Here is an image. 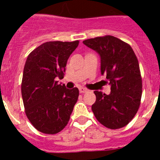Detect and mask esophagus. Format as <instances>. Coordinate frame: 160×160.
<instances>
[{"label":"esophagus","mask_w":160,"mask_h":160,"mask_svg":"<svg viewBox=\"0 0 160 160\" xmlns=\"http://www.w3.org/2000/svg\"><path fill=\"white\" fill-rule=\"evenodd\" d=\"M79 90H80V93H86V92L88 91V89H86V88H79Z\"/></svg>","instance_id":"esophagus-1"}]
</instances>
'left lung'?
I'll use <instances>...</instances> for the list:
<instances>
[{"label":"left lung","mask_w":160,"mask_h":160,"mask_svg":"<svg viewBox=\"0 0 160 160\" xmlns=\"http://www.w3.org/2000/svg\"><path fill=\"white\" fill-rule=\"evenodd\" d=\"M83 44L101 56V72L111 85L107 95L95 90L91 108L98 122L111 129L125 126L132 120L141 102L142 83L138 59L132 47L112 35L84 40Z\"/></svg>","instance_id":"obj_1"}]
</instances>
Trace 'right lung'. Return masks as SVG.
Instances as JSON below:
<instances>
[{
    "mask_svg": "<svg viewBox=\"0 0 160 160\" xmlns=\"http://www.w3.org/2000/svg\"><path fill=\"white\" fill-rule=\"evenodd\" d=\"M79 41L47 42L28 55L22 82L27 118L39 132L54 135L68 124L79 96L77 88L67 89L58 83L67 60Z\"/></svg>",
    "mask_w": 160,
    "mask_h": 160,
    "instance_id": "1",
    "label": "right lung"
}]
</instances>
